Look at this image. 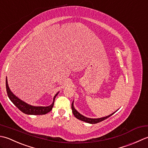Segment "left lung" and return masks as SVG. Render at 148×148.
<instances>
[{
	"instance_id": "left-lung-1",
	"label": "left lung",
	"mask_w": 148,
	"mask_h": 148,
	"mask_svg": "<svg viewBox=\"0 0 148 148\" xmlns=\"http://www.w3.org/2000/svg\"><path fill=\"white\" fill-rule=\"evenodd\" d=\"M71 109H72V112H73V115L75 116V117H76V118H77L79 120H81L82 121H84V122H86V123H91V124H96V123H99L102 121H103L105 119H107L108 117H109L110 116H111L112 115H113V114L115 113L114 112L112 113V114H110V115L108 116H106V117H101V118H98V119H91V118H87V117L84 116L82 115H81V114L80 113H78L77 111L75 110V108H74L73 107V102L71 104ZM117 111V110H116Z\"/></svg>"
}]
</instances>
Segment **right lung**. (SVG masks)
Wrapping results in <instances>:
<instances>
[{"mask_svg": "<svg viewBox=\"0 0 148 148\" xmlns=\"http://www.w3.org/2000/svg\"><path fill=\"white\" fill-rule=\"evenodd\" d=\"M5 86H6V91L8 97L10 99V100L13 102V103L20 110L22 111V112L26 114H29V115H43V114H46L48 112H49L50 111H51L52 109L54 104V101H55V98L57 94H58V92H57L55 95V96H54L53 103L52 105H50V106L34 107L26 103L25 102H24L19 98H18L16 96H14L13 93H12V92L10 91V88H9L7 77L6 80H5Z\"/></svg>", "mask_w": 148, "mask_h": 148, "instance_id": "obj_1", "label": "right lung"}]
</instances>
